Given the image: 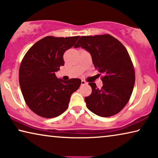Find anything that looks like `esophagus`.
<instances>
[{"instance_id": "34e87169", "label": "esophagus", "mask_w": 158, "mask_h": 158, "mask_svg": "<svg viewBox=\"0 0 158 158\" xmlns=\"http://www.w3.org/2000/svg\"><path fill=\"white\" fill-rule=\"evenodd\" d=\"M87 84V83H86V82L85 81H84V80H81V84L82 86H83V85H85V84Z\"/></svg>"}]
</instances>
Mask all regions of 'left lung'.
I'll list each match as a JSON object with an SVG mask.
<instances>
[{"label": "left lung", "instance_id": "left-lung-1", "mask_svg": "<svg viewBox=\"0 0 158 158\" xmlns=\"http://www.w3.org/2000/svg\"><path fill=\"white\" fill-rule=\"evenodd\" d=\"M90 53L94 67L103 74V86L89 84L92 92L84 100L89 110L97 116L118 114L128 102L135 84L133 63L126 48L110 35L81 36L74 48Z\"/></svg>", "mask_w": 158, "mask_h": 158}]
</instances>
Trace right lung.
I'll return each mask as SVG.
<instances>
[{
  "instance_id": "obj_1",
  "label": "right lung",
  "mask_w": 158,
  "mask_h": 158,
  "mask_svg": "<svg viewBox=\"0 0 158 158\" xmlns=\"http://www.w3.org/2000/svg\"><path fill=\"white\" fill-rule=\"evenodd\" d=\"M79 37H45L25 54L19 70V83L28 107L38 116L50 118L62 114L72 93L81 85L79 79L66 81L55 75L64 64V52Z\"/></svg>"
}]
</instances>
